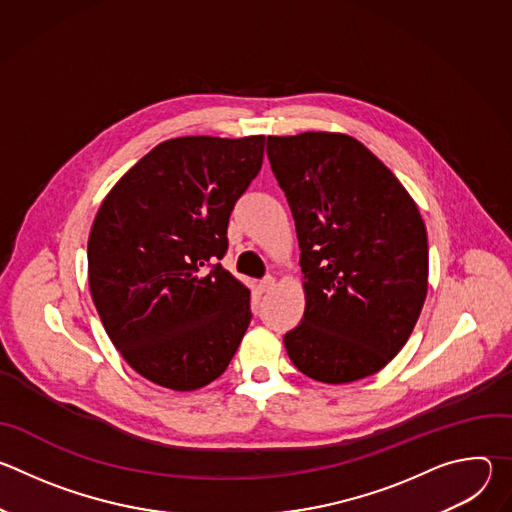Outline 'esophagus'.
Listing matches in <instances>:
<instances>
[{
    "label": "esophagus",
    "instance_id": "1",
    "mask_svg": "<svg viewBox=\"0 0 512 512\" xmlns=\"http://www.w3.org/2000/svg\"><path fill=\"white\" fill-rule=\"evenodd\" d=\"M273 285H275V279L273 277H265V279H261L259 281V291H261V294H267V291H271L273 289Z\"/></svg>",
    "mask_w": 512,
    "mask_h": 512
}]
</instances>
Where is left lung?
<instances>
[{
  "label": "left lung",
  "mask_w": 512,
  "mask_h": 512,
  "mask_svg": "<svg viewBox=\"0 0 512 512\" xmlns=\"http://www.w3.org/2000/svg\"><path fill=\"white\" fill-rule=\"evenodd\" d=\"M267 156L296 221L306 294L302 322L283 336L285 350L320 383L371 377L405 346L427 296L419 208L346 133L269 135Z\"/></svg>",
  "instance_id": "obj_1"
}]
</instances>
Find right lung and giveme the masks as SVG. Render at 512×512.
<instances>
[{"instance_id": "obj_1", "label": "right lung", "mask_w": 512, "mask_h": 512, "mask_svg": "<svg viewBox=\"0 0 512 512\" xmlns=\"http://www.w3.org/2000/svg\"><path fill=\"white\" fill-rule=\"evenodd\" d=\"M265 135L162 141L103 198L89 287L129 367L172 391L221 377L251 322V291L216 259L235 202L263 164Z\"/></svg>"}]
</instances>
